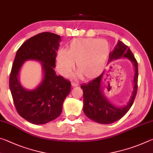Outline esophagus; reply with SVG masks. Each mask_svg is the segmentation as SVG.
I'll use <instances>...</instances> for the list:
<instances>
[{
    "mask_svg": "<svg viewBox=\"0 0 153 153\" xmlns=\"http://www.w3.org/2000/svg\"><path fill=\"white\" fill-rule=\"evenodd\" d=\"M79 85V84L78 83H77V82H72L71 83V86H73V87H76V86H77Z\"/></svg>",
    "mask_w": 153,
    "mask_h": 153,
    "instance_id": "34e87169",
    "label": "esophagus"
}]
</instances>
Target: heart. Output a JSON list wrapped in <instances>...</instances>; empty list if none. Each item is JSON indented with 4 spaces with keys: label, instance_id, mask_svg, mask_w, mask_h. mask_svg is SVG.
<instances>
[{
    "label": "heart",
    "instance_id": "b5f03b06",
    "mask_svg": "<svg viewBox=\"0 0 153 153\" xmlns=\"http://www.w3.org/2000/svg\"><path fill=\"white\" fill-rule=\"evenodd\" d=\"M109 55V46L104 40L78 38L74 40L66 49H60L56 55L58 70L68 76L76 62L78 75L86 78H94L102 73Z\"/></svg>",
    "mask_w": 153,
    "mask_h": 153
}]
</instances>
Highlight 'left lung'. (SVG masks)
Instances as JSON below:
<instances>
[{
    "label": "left lung",
    "mask_w": 153,
    "mask_h": 153,
    "mask_svg": "<svg viewBox=\"0 0 153 153\" xmlns=\"http://www.w3.org/2000/svg\"><path fill=\"white\" fill-rule=\"evenodd\" d=\"M120 58H128L133 62L135 67V74L134 77V90L129 102L125 107H117L108 101L103 93L102 82L104 73L96 77L89 83H84L81 88L83 90V110L88 117L90 120L101 124H110L120 120L126 115L131 108L135 99L138 90V62L133 53L128 46L121 41L118 42L113 51L109 53L108 62ZM106 88V86H104ZM108 88H110L108 86Z\"/></svg>",
    "instance_id": "1"
}]
</instances>
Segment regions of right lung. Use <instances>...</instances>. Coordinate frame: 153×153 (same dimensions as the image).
I'll use <instances>...</instances> for the list:
<instances>
[{
	"instance_id": "right-lung-1",
	"label": "right lung",
	"mask_w": 153,
	"mask_h": 153,
	"mask_svg": "<svg viewBox=\"0 0 153 153\" xmlns=\"http://www.w3.org/2000/svg\"><path fill=\"white\" fill-rule=\"evenodd\" d=\"M60 36L42 32L27 40L18 49L9 77V88L17 113L33 124H45L57 118L63 109L65 98L71 91V82L57 76L55 67ZM42 63L44 77L36 89L27 91L18 79L19 70L27 60Z\"/></svg>"
}]
</instances>
